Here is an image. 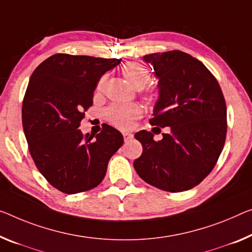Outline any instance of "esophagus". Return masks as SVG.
Masks as SVG:
<instances>
[{"instance_id": "esophagus-1", "label": "esophagus", "mask_w": 252, "mask_h": 252, "mask_svg": "<svg viewBox=\"0 0 252 252\" xmlns=\"http://www.w3.org/2000/svg\"><path fill=\"white\" fill-rule=\"evenodd\" d=\"M123 136H124V139H125V142H127V141H129V139L133 138V134L128 133V131H124Z\"/></svg>"}]
</instances>
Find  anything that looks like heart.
I'll return each instance as SVG.
<instances>
[{
    "instance_id": "heart-1",
    "label": "heart",
    "mask_w": 252,
    "mask_h": 252,
    "mask_svg": "<svg viewBox=\"0 0 252 252\" xmlns=\"http://www.w3.org/2000/svg\"><path fill=\"white\" fill-rule=\"evenodd\" d=\"M122 73L131 87L135 89L144 88L150 81V72L145 65L138 62H128L124 64L122 67ZM106 82V76H102L96 86V91H101ZM156 92L150 91L145 95V99L149 102L156 100ZM142 116V109L138 104L135 103H114L108 107L104 111V118L118 128L127 129L133 125L135 119Z\"/></svg>"
}]
</instances>
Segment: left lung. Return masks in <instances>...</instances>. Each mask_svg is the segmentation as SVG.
I'll return each mask as SVG.
<instances>
[{"mask_svg":"<svg viewBox=\"0 0 252 252\" xmlns=\"http://www.w3.org/2000/svg\"><path fill=\"white\" fill-rule=\"evenodd\" d=\"M158 79L152 126L169 127L161 141L148 130L135 134L143 146L134 168L162 190L191 189L210 175L226 136V104L215 76L202 62L180 50L143 57Z\"/></svg>","mask_w":252,"mask_h":252,"instance_id":"left-lung-1","label":"left lung"}]
</instances>
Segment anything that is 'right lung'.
<instances>
[{
	"label": "right lung",
	"mask_w": 252,
	"mask_h": 252,
	"mask_svg": "<svg viewBox=\"0 0 252 252\" xmlns=\"http://www.w3.org/2000/svg\"><path fill=\"white\" fill-rule=\"evenodd\" d=\"M121 61L55 54L30 76L22 102L23 131L37 169L62 192L96 187L123 145L122 133L109 125L95 137L77 129L100 77Z\"/></svg>",
	"instance_id": "add662e5"
}]
</instances>
